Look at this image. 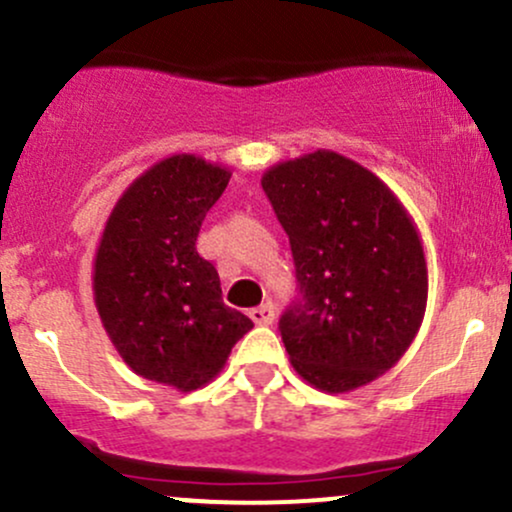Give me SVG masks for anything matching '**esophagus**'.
I'll use <instances>...</instances> for the list:
<instances>
[{"label": "esophagus", "mask_w": 512, "mask_h": 512, "mask_svg": "<svg viewBox=\"0 0 512 512\" xmlns=\"http://www.w3.org/2000/svg\"><path fill=\"white\" fill-rule=\"evenodd\" d=\"M249 317L256 324H271L273 320H276V307H273V302H263V305L249 310Z\"/></svg>", "instance_id": "1"}]
</instances>
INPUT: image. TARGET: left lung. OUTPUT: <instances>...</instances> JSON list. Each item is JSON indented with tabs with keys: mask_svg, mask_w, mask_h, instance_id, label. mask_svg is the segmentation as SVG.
<instances>
[{
	"mask_svg": "<svg viewBox=\"0 0 512 512\" xmlns=\"http://www.w3.org/2000/svg\"><path fill=\"white\" fill-rule=\"evenodd\" d=\"M261 185L298 278L278 322L290 364L327 393L376 381L425 317L427 263L410 214L371 170L322 148L266 170Z\"/></svg>",
	"mask_w": 512,
	"mask_h": 512,
	"instance_id": "8db88e82",
	"label": "left lung"
}]
</instances>
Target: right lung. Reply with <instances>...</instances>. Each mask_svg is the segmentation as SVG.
<instances>
[{
	"instance_id": "obj_1",
	"label": "right lung",
	"mask_w": 512,
	"mask_h": 512,
	"mask_svg": "<svg viewBox=\"0 0 512 512\" xmlns=\"http://www.w3.org/2000/svg\"><path fill=\"white\" fill-rule=\"evenodd\" d=\"M229 178L192 153L156 163L119 197L97 246L92 288L109 339L131 371L183 393L210 383L254 327L224 305L195 246Z\"/></svg>"
}]
</instances>
